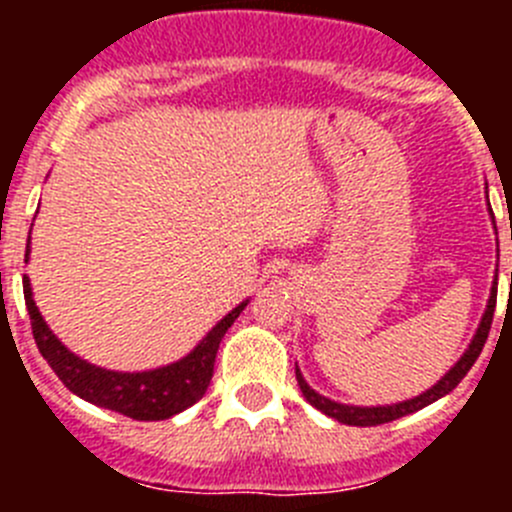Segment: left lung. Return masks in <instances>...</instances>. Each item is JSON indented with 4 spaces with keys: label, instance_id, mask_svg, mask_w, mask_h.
I'll list each match as a JSON object with an SVG mask.
<instances>
[{
    "label": "left lung",
    "instance_id": "obj_1",
    "mask_svg": "<svg viewBox=\"0 0 512 512\" xmlns=\"http://www.w3.org/2000/svg\"><path fill=\"white\" fill-rule=\"evenodd\" d=\"M495 302H497V274H495V287H492V292H490V302H487V310H485V315H482V323H479L477 333H474L472 343H469V348L464 351V356H461V359L451 366L449 372L438 379V384H433L431 390H425L423 395L413 397V400L397 402V405H379V408H356V405H343V402L328 400V397L318 395V392L312 390L310 384L305 382V377H302L300 369H295L297 384H300L302 395H305V400L310 402L312 408H318L320 413H325L328 418H336L338 423H346V425H382V423H390V420L402 418V415L415 413V410H420V408H425V405H431V402L441 400L443 395H449L456 384L467 377V372L474 366L477 356L482 354V348H485L487 336H490L492 315H495Z\"/></svg>",
    "mask_w": 512,
    "mask_h": 512
}]
</instances>
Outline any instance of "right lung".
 <instances>
[{
  "mask_svg": "<svg viewBox=\"0 0 512 512\" xmlns=\"http://www.w3.org/2000/svg\"><path fill=\"white\" fill-rule=\"evenodd\" d=\"M22 292H25L27 315H30L38 351L51 364L58 379L81 400L99 405V408L115 410V413L128 415L133 420H166L171 415L192 408L197 400H202V395L210 387L212 372H215V356L220 341H223L230 325L235 323V318L241 315L243 307L248 305L246 300L233 307L194 346V351H189L184 359L174 361V364L158 366L151 372H110V369L94 366L71 354L69 348L53 336V330L45 325L43 315L35 307L33 289H30V279L27 277L22 279Z\"/></svg>",
  "mask_w": 512,
  "mask_h": 512,
  "instance_id": "1",
  "label": "right lung"
}]
</instances>
